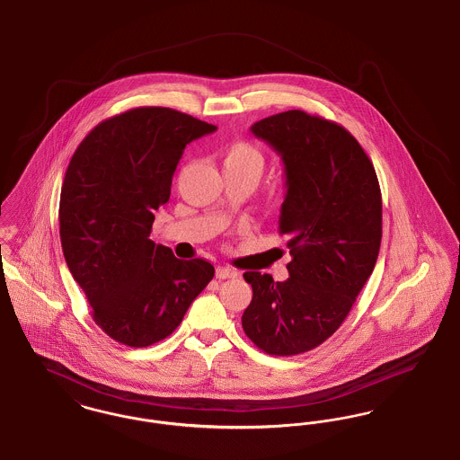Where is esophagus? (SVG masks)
<instances>
[{
  "label": "esophagus",
  "mask_w": 460,
  "mask_h": 460,
  "mask_svg": "<svg viewBox=\"0 0 460 460\" xmlns=\"http://www.w3.org/2000/svg\"><path fill=\"white\" fill-rule=\"evenodd\" d=\"M239 275L237 270L230 268V266H218L217 268V279L223 280V279H235Z\"/></svg>",
  "instance_id": "obj_1"
}]
</instances>
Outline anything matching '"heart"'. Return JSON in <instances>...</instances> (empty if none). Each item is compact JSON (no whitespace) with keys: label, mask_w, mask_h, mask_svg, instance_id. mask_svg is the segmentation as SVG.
Masks as SVG:
<instances>
[{"label":"heart","mask_w":460,"mask_h":460,"mask_svg":"<svg viewBox=\"0 0 460 460\" xmlns=\"http://www.w3.org/2000/svg\"><path fill=\"white\" fill-rule=\"evenodd\" d=\"M265 168V157L258 146L249 142H234L223 150V171L247 172L256 178Z\"/></svg>","instance_id":"b5f03b06"}]
</instances>
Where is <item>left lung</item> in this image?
I'll return each instance as SVG.
<instances>
[{
    "label": "left lung",
    "mask_w": 460,
    "mask_h": 460,
    "mask_svg": "<svg viewBox=\"0 0 460 460\" xmlns=\"http://www.w3.org/2000/svg\"><path fill=\"white\" fill-rule=\"evenodd\" d=\"M251 131L286 164L279 234L289 279L245 271L252 301L242 329L275 357L306 353L331 338L368 280L383 237V197L372 161L341 124L305 111L254 122Z\"/></svg>",
    "instance_id": "8db88e82"
}]
</instances>
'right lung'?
I'll use <instances>...</instances> for the list:
<instances>
[{
  "label": "right lung",
  "mask_w": 460,
  "mask_h": 460,
  "mask_svg": "<svg viewBox=\"0 0 460 460\" xmlns=\"http://www.w3.org/2000/svg\"><path fill=\"white\" fill-rule=\"evenodd\" d=\"M217 126L168 107H137L97 124L74 152L60 192V241L92 316L109 338L146 348L172 334L215 277L150 241L183 148Z\"/></svg>",
  "instance_id": "add662e5"
}]
</instances>
